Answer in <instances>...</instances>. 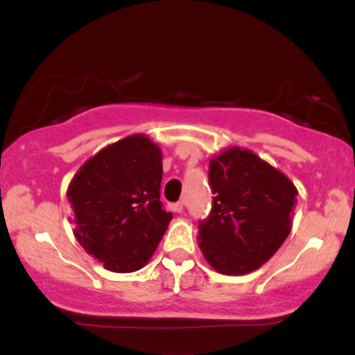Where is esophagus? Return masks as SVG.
I'll return each instance as SVG.
<instances>
[{
  "instance_id": "obj_1",
  "label": "esophagus",
  "mask_w": 355,
  "mask_h": 355,
  "mask_svg": "<svg viewBox=\"0 0 355 355\" xmlns=\"http://www.w3.org/2000/svg\"><path fill=\"white\" fill-rule=\"evenodd\" d=\"M172 210H173V211H177V214H183V210H185V202L173 203V205H172Z\"/></svg>"
}]
</instances>
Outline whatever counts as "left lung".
<instances>
[{
	"instance_id": "left-lung-1",
	"label": "left lung",
	"mask_w": 355,
	"mask_h": 355,
	"mask_svg": "<svg viewBox=\"0 0 355 355\" xmlns=\"http://www.w3.org/2000/svg\"><path fill=\"white\" fill-rule=\"evenodd\" d=\"M209 178L214 207L198 223V247L218 274H250L291 234L299 191L287 175L242 146L214 155Z\"/></svg>"
}]
</instances>
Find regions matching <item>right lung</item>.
I'll return each instance as SVG.
<instances>
[{"instance_id":"1","label":"right lung","mask_w":355,"mask_h":355,"mask_svg":"<svg viewBox=\"0 0 355 355\" xmlns=\"http://www.w3.org/2000/svg\"><path fill=\"white\" fill-rule=\"evenodd\" d=\"M162 173V148L135 133L101 148L71 178L73 235L107 270H140L157 250L172 220L160 202Z\"/></svg>"}]
</instances>
